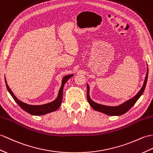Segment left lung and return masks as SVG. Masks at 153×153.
I'll list each match as a JSON object with an SVG mask.
<instances>
[{"label":"left lung","mask_w":153,"mask_h":153,"mask_svg":"<svg viewBox=\"0 0 153 153\" xmlns=\"http://www.w3.org/2000/svg\"><path fill=\"white\" fill-rule=\"evenodd\" d=\"M147 77H148V68H147V72L146 76H145V81L143 85V87H141L140 91L138 92L137 94L134 96L133 98H132L130 100H127L126 102L123 103L122 104H120L118 106H108V105H102V104H99L93 102L91 100L89 96V86L87 84V100L88 102L89 103L90 105L96 111H100L101 113H105L106 115H108L110 116H117V115H123L124 113H126L128 110L132 107V106L136 104V102L138 99L140 98V97L142 95V94L143 93V91L145 88V87H146V84H147Z\"/></svg>","instance_id":"left-lung-1"}]
</instances>
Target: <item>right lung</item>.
Returning <instances> with one entry per match:
<instances>
[{"instance_id":"obj_1","label":"right lung","mask_w":153,"mask_h":153,"mask_svg":"<svg viewBox=\"0 0 153 153\" xmlns=\"http://www.w3.org/2000/svg\"><path fill=\"white\" fill-rule=\"evenodd\" d=\"M73 76L74 74H70V75L66 76L62 78V85L59 91L58 97L54 101H53L50 103H48V104L39 105H29L18 100V99L16 97V96L13 94V92L12 91L11 89H10V87H8V85H7L6 78H5V82H6L7 89H8L10 94H11L12 98H13V100H15V102L24 110V111H25L26 112L29 113V114L33 115H43L47 114V113L55 111L59 109L60 105H61L62 100V93H63L64 85H65L66 81H68L70 77H72Z\"/></svg>"}]
</instances>
